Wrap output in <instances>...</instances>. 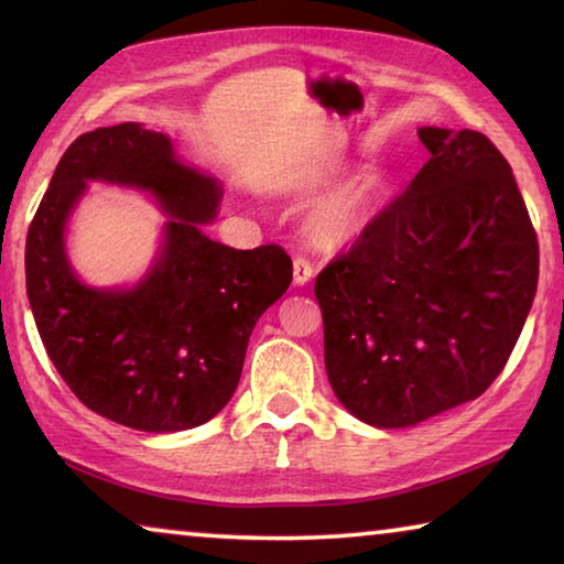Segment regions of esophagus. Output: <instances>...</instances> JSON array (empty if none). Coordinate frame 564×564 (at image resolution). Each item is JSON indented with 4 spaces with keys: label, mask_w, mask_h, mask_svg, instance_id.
<instances>
[{
    "label": "esophagus",
    "mask_w": 564,
    "mask_h": 564,
    "mask_svg": "<svg viewBox=\"0 0 564 564\" xmlns=\"http://www.w3.org/2000/svg\"><path fill=\"white\" fill-rule=\"evenodd\" d=\"M311 275H314V265H311V261L306 256H296L293 258V283H308Z\"/></svg>",
    "instance_id": "esophagus-1"
}]
</instances>
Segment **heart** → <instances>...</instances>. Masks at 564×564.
Segmentation results:
<instances>
[{
    "label": "heart",
    "instance_id": "obj_1",
    "mask_svg": "<svg viewBox=\"0 0 564 564\" xmlns=\"http://www.w3.org/2000/svg\"><path fill=\"white\" fill-rule=\"evenodd\" d=\"M371 210V191L366 185H348L328 195L311 213V236L321 246H341L364 230Z\"/></svg>",
    "mask_w": 564,
    "mask_h": 564
}]
</instances>
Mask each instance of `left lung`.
<instances>
[{"label":"left lung","instance_id":"1","mask_svg":"<svg viewBox=\"0 0 564 564\" xmlns=\"http://www.w3.org/2000/svg\"><path fill=\"white\" fill-rule=\"evenodd\" d=\"M419 140L432 158L314 285L330 389L381 429L485 394L540 275L538 234L495 142L446 128Z\"/></svg>","mask_w":564,"mask_h":564}]
</instances>
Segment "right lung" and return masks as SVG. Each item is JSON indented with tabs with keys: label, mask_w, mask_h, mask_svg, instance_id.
Returning a JSON list of instances; mask_svg holds the SVG:
<instances>
[{
	"label": "right lung",
	"mask_w": 564,
	"mask_h": 564,
	"mask_svg": "<svg viewBox=\"0 0 564 564\" xmlns=\"http://www.w3.org/2000/svg\"><path fill=\"white\" fill-rule=\"evenodd\" d=\"M87 180L150 189L171 216L135 290H89L66 261V216ZM220 198L216 177L140 122L85 132L62 155L26 234V296L47 356L87 409L160 434L205 424L234 397L250 330L291 285L293 263L275 243L236 250L205 236Z\"/></svg>",
	"instance_id": "add662e5"
}]
</instances>
